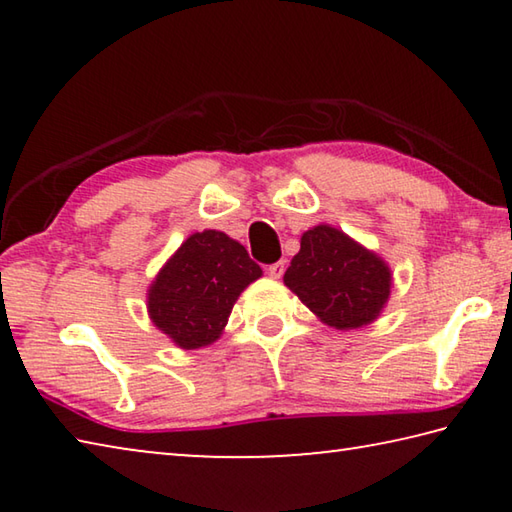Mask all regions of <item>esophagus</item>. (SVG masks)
Listing matches in <instances>:
<instances>
[{
    "instance_id": "obj_1",
    "label": "esophagus",
    "mask_w": 512,
    "mask_h": 512,
    "mask_svg": "<svg viewBox=\"0 0 512 512\" xmlns=\"http://www.w3.org/2000/svg\"><path fill=\"white\" fill-rule=\"evenodd\" d=\"M284 262H275V264H271V266H266V273L273 277V280H280V277L284 275Z\"/></svg>"
}]
</instances>
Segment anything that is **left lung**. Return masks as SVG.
I'll use <instances>...</instances> for the list:
<instances>
[{"instance_id": "8db88e82", "label": "left lung", "mask_w": 512, "mask_h": 512, "mask_svg": "<svg viewBox=\"0 0 512 512\" xmlns=\"http://www.w3.org/2000/svg\"><path fill=\"white\" fill-rule=\"evenodd\" d=\"M284 284L325 325L357 329L370 325L391 296V268L332 225H314L300 239Z\"/></svg>"}]
</instances>
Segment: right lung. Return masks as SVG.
I'll return each instance as SVG.
<instances>
[{
  "mask_svg": "<svg viewBox=\"0 0 512 512\" xmlns=\"http://www.w3.org/2000/svg\"><path fill=\"white\" fill-rule=\"evenodd\" d=\"M262 277L248 250L219 230L194 232L149 287V318L183 350L219 339L250 282Z\"/></svg>",
  "mask_w": 512,
  "mask_h": 512,
  "instance_id": "add662e5",
  "label": "right lung"
}]
</instances>
